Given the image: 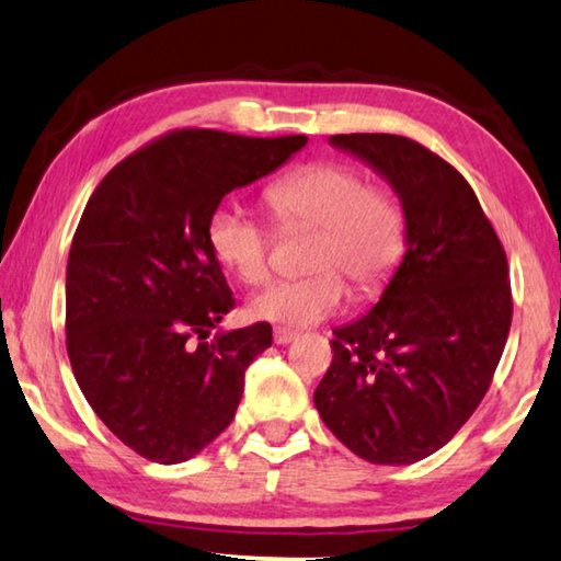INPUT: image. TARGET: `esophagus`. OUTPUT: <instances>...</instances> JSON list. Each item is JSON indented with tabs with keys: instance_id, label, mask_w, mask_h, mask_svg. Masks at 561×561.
<instances>
[{
	"instance_id": "esophagus-1",
	"label": "esophagus",
	"mask_w": 561,
	"mask_h": 561,
	"mask_svg": "<svg viewBox=\"0 0 561 561\" xmlns=\"http://www.w3.org/2000/svg\"><path fill=\"white\" fill-rule=\"evenodd\" d=\"M296 336H298L296 331H290V329H275V331H273L275 344H290V341H294Z\"/></svg>"
}]
</instances>
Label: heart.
Returning <instances> with one entry per match:
<instances>
[{
  "label": "heart",
  "instance_id": "heart-1",
  "mask_svg": "<svg viewBox=\"0 0 561 561\" xmlns=\"http://www.w3.org/2000/svg\"><path fill=\"white\" fill-rule=\"evenodd\" d=\"M280 225L319 230L311 267L319 273L275 280L250 300V313L283 327H311L346 304L348 288L375 290L389 278L404 253V213L387 192L371 190L362 172L346 164H308L280 176L265 192ZM209 245L215 255L248 286L271 271V230L240 207L225 202L209 217Z\"/></svg>",
  "mask_w": 561,
  "mask_h": 561
}]
</instances>
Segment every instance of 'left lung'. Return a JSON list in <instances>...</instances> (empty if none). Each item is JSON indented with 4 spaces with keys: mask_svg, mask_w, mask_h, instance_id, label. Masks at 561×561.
Masks as SVG:
<instances>
[{
    "mask_svg": "<svg viewBox=\"0 0 561 561\" xmlns=\"http://www.w3.org/2000/svg\"><path fill=\"white\" fill-rule=\"evenodd\" d=\"M392 186L404 255L369 313L334 331L313 392L321 420L354 456L410 466L473 415L511 329L506 253L470 184L448 161L394 134H339Z\"/></svg>",
    "mask_w": 561,
    "mask_h": 561,
    "instance_id": "1",
    "label": "left lung"
}]
</instances>
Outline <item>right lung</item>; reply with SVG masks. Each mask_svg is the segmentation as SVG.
<instances>
[{
	"label": "right lung",
	"mask_w": 561,
	"mask_h": 561,
	"mask_svg": "<svg viewBox=\"0 0 561 561\" xmlns=\"http://www.w3.org/2000/svg\"><path fill=\"white\" fill-rule=\"evenodd\" d=\"M306 141L184 128L113 167L88 199L65 275L70 367L95 415L139 456L184 462L232 422L273 329L207 339L234 306L209 217Z\"/></svg>",
	"instance_id": "add662e5"
}]
</instances>
